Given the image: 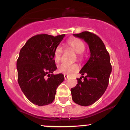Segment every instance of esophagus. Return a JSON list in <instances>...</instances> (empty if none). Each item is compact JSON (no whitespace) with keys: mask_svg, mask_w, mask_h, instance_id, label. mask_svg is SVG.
<instances>
[{"mask_svg":"<svg viewBox=\"0 0 130 130\" xmlns=\"http://www.w3.org/2000/svg\"><path fill=\"white\" fill-rule=\"evenodd\" d=\"M64 79H65V80H67V79H68V75H64Z\"/></svg>","mask_w":130,"mask_h":130,"instance_id":"1","label":"esophagus"}]
</instances>
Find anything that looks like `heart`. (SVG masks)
Listing matches in <instances>:
<instances>
[{"mask_svg": "<svg viewBox=\"0 0 130 130\" xmlns=\"http://www.w3.org/2000/svg\"><path fill=\"white\" fill-rule=\"evenodd\" d=\"M67 46L69 48L73 50L76 53V57L78 60L82 59V52L85 50V44L78 38H71L67 41ZM63 53V49L61 46H57L55 49L54 54V59L56 62H59L61 59ZM57 70L59 73L64 74L71 75L77 72L79 70V66L76 64H69L67 63H62L57 67Z\"/></svg>", "mask_w": 130, "mask_h": 130, "instance_id": "1", "label": "heart"}]
</instances>
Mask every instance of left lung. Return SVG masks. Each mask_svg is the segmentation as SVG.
<instances>
[{"label": "left lung", "instance_id": "1", "mask_svg": "<svg viewBox=\"0 0 130 130\" xmlns=\"http://www.w3.org/2000/svg\"><path fill=\"white\" fill-rule=\"evenodd\" d=\"M73 36L88 44L91 56L80 70L82 76L77 78L78 84L71 89L72 99L76 104L89 106L98 101L108 87L112 71L110 55L102 40L94 33L84 31Z\"/></svg>", "mask_w": 130, "mask_h": 130}]
</instances>
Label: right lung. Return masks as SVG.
Segmentation results:
<instances>
[{
  "mask_svg": "<svg viewBox=\"0 0 130 130\" xmlns=\"http://www.w3.org/2000/svg\"><path fill=\"white\" fill-rule=\"evenodd\" d=\"M64 36L38 34L20 50L17 62L18 82L25 96L34 104L43 106L52 103L57 88L64 81L63 74L53 72L57 69L54 51Z\"/></svg>",
  "mask_w": 130,
  "mask_h": 130,
  "instance_id": "1",
  "label": "right lung"
}]
</instances>
